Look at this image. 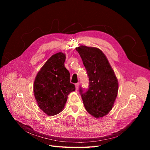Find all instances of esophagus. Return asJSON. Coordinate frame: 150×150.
I'll list each match as a JSON object with an SVG mask.
<instances>
[{"mask_svg": "<svg viewBox=\"0 0 150 150\" xmlns=\"http://www.w3.org/2000/svg\"><path fill=\"white\" fill-rule=\"evenodd\" d=\"M79 85H80V83H77L75 84V88H76V90L77 91L78 89V87H79Z\"/></svg>", "mask_w": 150, "mask_h": 150, "instance_id": "34e87169", "label": "esophagus"}]
</instances>
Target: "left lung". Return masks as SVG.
Wrapping results in <instances>:
<instances>
[{"label": "left lung", "mask_w": 150, "mask_h": 150, "mask_svg": "<svg viewBox=\"0 0 150 150\" xmlns=\"http://www.w3.org/2000/svg\"><path fill=\"white\" fill-rule=\"evenodd\" d=\"M76 50L80 54L89 76V88L80 92L85 109L96 118L103 117L112 109L118 93L117 78L101 50L81 45Z\"/></svg>", "instance_id": "obj_1"}]
</instances>
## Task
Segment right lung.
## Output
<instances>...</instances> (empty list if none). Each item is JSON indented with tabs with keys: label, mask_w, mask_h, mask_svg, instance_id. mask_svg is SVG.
<instances>
[{
	"label": "right lung",
	"mask_w": 150,
	"mask_h": 150,
	"mask_svg": "<svg viewBox=\"0 0 150 150\" xmlns=\"http://www.w3.org/2000/svg\"><path fill=\"white\" fill-rule=\"evenodd\" d=\"M66 54H54L39 71L34 82L33 92L37 103L47 115L61 112L64 108L67 96L75 91L70 83V73L64 66Z\"/></svg>",
	"instance_id": "right-lung-1"
}]
</instances>
